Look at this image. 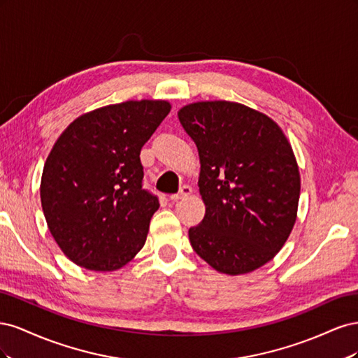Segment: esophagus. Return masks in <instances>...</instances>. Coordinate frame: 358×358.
I'll list each match as a JSON object with an SVG mask.
<instances>
[{"instance_id":"esophagus-1","label":"esophagus","mask_w":358,"mask_h":358,"mask_svg":"<svg viewBox=\"0 0 358 358\" xmlns=\"http://www.w3.org/2000/svg\"><path fill=\"white\" fill-rule=\"evenodd\" d=\"M191 194H192V188H191L189 185H183V187H180L179 192L171 194L170 200H171V201H178V200H180V199H185V197L191 196Z\"/></svg>"}]
</instances>
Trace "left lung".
Wrapping results in <instances>:
<instances>
[{
  "label": "left lung",
  "instance_id": "obj_1",
  "mask_svg": "<svg viewBox=\"0 0 358 358\" xmlns=\"http://www.w3.org/2000/svg\"><path fill=\"white\" fill-rule=\"evenodd\" d=\"M200 157L203 221L189 242L206 263L243 275L268 263L297 218L300 173L279 125L231 101H199L178 112Z\"/></svg>",
  "mask_w": 358,
  "mask_h": 358
}]
</instances>
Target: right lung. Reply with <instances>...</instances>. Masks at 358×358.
Wrapping results in <instances>:
<instances>
[{
  "instance_id": "add662e5",
  "label": "right lung",
  "mask_w": 358,
  "mask_h": 358,
  "mask_svg": "<svg viewBox=\"0 0 358 358\" xmlns=\"http://www.w3.org/2000/svg\"><path fill=\"white\" fill-rule=\"evenodd\" d=\"M171 109L164 100L110 104L79 116L41 175L43 213L73 263L112 272L143 248L158 197L143 189L140 150Z\"/></svg>"
}]
</instances>
